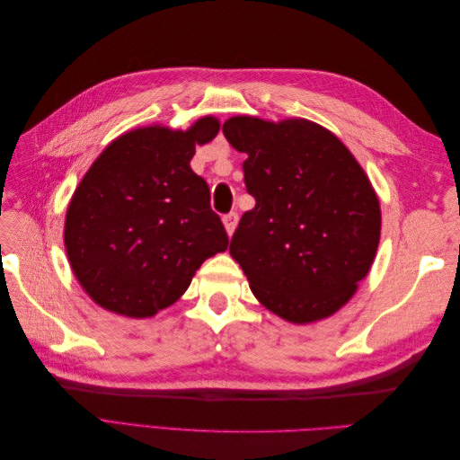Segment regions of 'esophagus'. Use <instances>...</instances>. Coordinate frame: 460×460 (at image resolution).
Returning <instances> with one entry per match:
<instances>
[{"instance_id":"esophagus-1","label":"esophagus","mask_w":460,"mask_h":460,"mask_svg":"<svg viewBox=\"0 0 460 460\" xmlns=\"http://www.w3.org/2000/svg\"><path fill=\"white\" fill-rule=\"evenodd\" d=\"M238 220H240L238 213H228V215L222 217V222H225V228H226L228 235H232V234H234L235 226H238Z\"/></svg>"}]
</instances>
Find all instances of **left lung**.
<instances>
[{
    "mask_svg": "<svg viewBox=\"0 0 460 460\" xmlns=\"http://www.w3.org/2000/svg\"><path fill=\"white\" fill-rule=\"evenodd\" d=\"M245 153L255 207L230 242L255 297L289 323L336 313L368 274L380 242V203L336 136L303 119L232 117L222 124Z\"/></svg>",
    "mask_w": 460,
    "mask_h": 460,
    "instance_id": "8db88e82",
    "label": "left lung"
}]
</instances>
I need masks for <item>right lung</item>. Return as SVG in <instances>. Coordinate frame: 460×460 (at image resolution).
I'll return each mask as SVG.
<instances>
[{
  "label": "right lung",
  "instance_id": "obj_1",
  "mask_svg": "<svg viewBox=\"0 0 460 460\" xmlns=\"http://www.w3.org/2000/svg\"><path fill=\"white\" fill-rule=\"evenodd\" d=\"M213 117L186 132L137 128L109 144L76 188L65 247L80 286L103 309L144 318L188 289L201 262L226 252L211 191L190 161L217 136Z\"/></svg>",
  "mask_w": 460,
  "mask_h": 460
}]
</instances>
